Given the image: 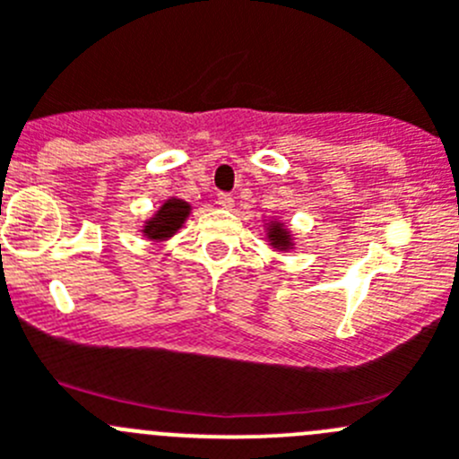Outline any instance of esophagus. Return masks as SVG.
<instances>
[{
    "label": "esophagus",
    "mask_w": 459,
    "mask_h": 459,
    "mask_svg": "<svg viewBox=\"0 0 459 459\" xmlns=\"http://www.w3.org/2000/svg\"><path fill=\"white\" fill-rule=\"evenodd\" d=\"M216 203L221 204L222 209H230L234 204V198L230 194H225V191H222V194H218V198H216Z\"/></svg>",
    "instance_id": "34e87169"
}]
</instances>
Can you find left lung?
I'll use <instances>...</instances> for the list:
<instances>
[{
    "instance_id": "1",
    "label": "left lung",
    "mask_w": 459,
    "mask_h": 459,
    "mask_svg": "<svg viewBox=\"0 0 459 459\" xmlns=\"http://www.w3.org/2000/svg\"><path fill=\"white\" fill-rule=\"evenodd\" d=\"M270 237H273V243L277 247H286L288 246V237H286V232H283L281 227L279 225H274L273 227V232H270Z\"/></svg>"
}]
</instances>
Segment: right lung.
<instances>
[{
  "label": "right lung",
  "instance_id": "right-lung-1",
  "mask_svg": "<svg viewBox=\"0 0 459 459\" xmlns=\"http://www.w3.org/2000/svg\"><path fill=\"white\" fill-rule=\"evenodd\" d=\"M186 213H189V204L182 203V200H169V203L160 209V213L146 225V234L151 238L171 237L178 227L185 222Z\"/></svg>",
  "mask_w": 459,
  "mask_h": 459
}]
</instances>
